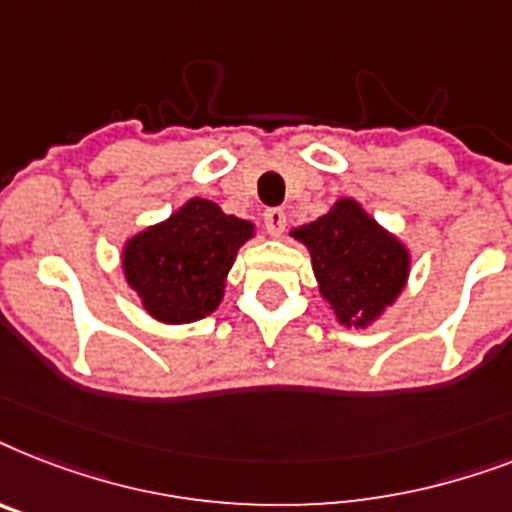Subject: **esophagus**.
<instances>
[{
	"mask_svg": "<svg viewBox=\"0 0 512 512\" xmlns=\"http://www.w3.org/2000/svg\"><path fill=\"white\" fill-rule=\"evenodd\" d=\"M285 224H288V214L282 208H267L264 211V227H267L269 235L280 237L285 232Z\"/></svg>",
	"mask_w": 512,
	"mask_h": 512,
	"instance_id": "34e87169",
	"label": "esophagus"
}]
</instances>
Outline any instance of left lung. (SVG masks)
I'll return each mask as SVG.
<instances>
[{
    "instance_id": "obj_1",
    "label": "left lung",
    "mask_w": 512,
    "mask_h": 512,
    "mask_svg": "<svg viewBox=\"0 0 512 512\" xmlns=\"http://www.w3.org/2000/svg\"><path fill=\"white\" fill-rule=\"evenodd\" d=\"M293 235L312 253L322 298L343 325L365 327L402 293L410 256L354 200H338Z\"/></svg>"
}]
</instances>
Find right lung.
Instances as JSON below:
<instances>
[{
	"label": "right lung",
	"instance_id": "1",
	"mask_svg": "<svg viewBox=\"0 0 512 512\" xmlns=\"http://www.w3.org/2000/svg\"><path fill=\"white\" fill-rule=\"evenodd\" d=\"M251 235V222L192 198L171 219L126 243V280L155 320L195 322L219 306L237 248Z\"/></svg>",
	"mask_w": 512,
	"mask_h": 512
}]
</instances>
